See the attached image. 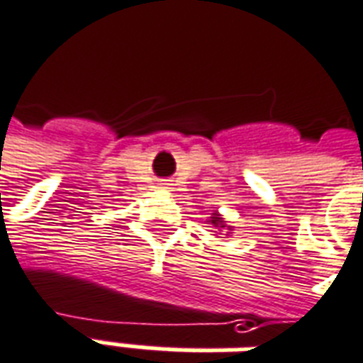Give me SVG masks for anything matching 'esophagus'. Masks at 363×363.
<instances>
[{
  "instance_id": "34e87169",
  "label": "esophagus",
  "mask_w": 363,
  "mask_h": 363,
  "mask_svg": "<svg viewBox=\"0 0 363 363\" xmlns=\"http://www.w3.org/2000/svg\"><path fill=\"white\" fill-rule=\"evenodd\" d=\"M161 184H163L164 189H167V186H169V182H161Z\"/></svg>"
}]
</instances>
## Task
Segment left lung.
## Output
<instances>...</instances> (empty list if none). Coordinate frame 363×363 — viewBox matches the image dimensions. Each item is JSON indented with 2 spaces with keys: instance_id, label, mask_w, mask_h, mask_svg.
I'll list each match as a JSON object with an SVG mask.
<instances>
[{
  "instance_id": "8db88e82",
  "label": "left lung",
  "mask_w": 363,
  "mask_h": 363,
  "mask_svg": "<svg viewBox=\"0 0 363 363\" xmlns=\"http://www.w3.org/2000/svg\"><path fill=\"white\" fill-rule=\"evenodd\" d=\"M212 224L216 225V228H225L224 222H222V218H220V216H214V218H212Z\"/></svg>"
}]
</instances>
